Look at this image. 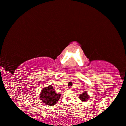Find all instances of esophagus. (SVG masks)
Listing matches in <instances>:
<instances>
[{
    "instance_id": "1",
    "label": "esophagus",
    "mask_w": 126,
    "mask_h": 126,
    "mask_svg": "<svg viewBox=\"0 0 126 126\" xmlns=\"http://www.w3.org/2000/svg\"><path fill=\"white\" fill-rule=\"evenodd\" d=\"M68 89H69V90H72V89H73V88H72V87H69V88H68Z\"/></svg>"
}]
</instances>
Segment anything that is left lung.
Wrapping results in <instances>:
<instances>
[{
  "instance_id": "left-lung-1",
  "label": "left lung",
  "mask_w": 126,
  "mask_h": 126,
  "mask_svg": "<svg viewBox=\"0 0 126 126\" xmlns=\"http://www.w3.org/2000/svg\"><path fill=\"white\" fill-rule=\"evenodd\" d=\"M79 99L82 101L85 102L87 101V100L88 99L89 96L88 94H87L86 91H84L82 93V94H80L79 95Z\"/></svg>"
}]
</instances>
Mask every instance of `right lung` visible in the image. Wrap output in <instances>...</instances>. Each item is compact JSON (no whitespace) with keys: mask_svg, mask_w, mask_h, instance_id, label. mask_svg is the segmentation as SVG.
<instances>
[{"mask_svg":"<svg viewBox=\"0 0 126 126\" xmlns=\"http://www.w3.org/2000/svg\"><path fill=\"white\" fill-rule=\"evenodd\" d=\"M61 94L56 93L52 86H49L42 89L40 94V100L47 105H54L61 97Z\"/></svg>","mask_w":126,"mask_h":126,"instance_id":"1","label":"right lung"}]
</instances>
